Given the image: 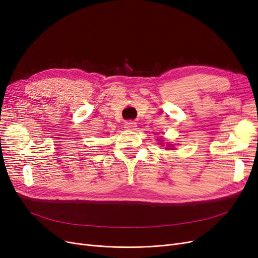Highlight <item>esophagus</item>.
<instances>
[{
	"instance_id": "esophagus-1",
	"label": "esophagus",
	"mask_w": 258,
	"mask_h": 258,
	"mask_svg": "<svg viewBox=\"0 0 258 258\" xmlns=\"http://www.w3.org/2000/svg\"><path fill=\"white\" fill-rule=\"evenodd\" d=\"M124 128H126L127 130H136L137 128V123L135 121H127L126 123H124Z\"/></svg>"
}]
</instances>
